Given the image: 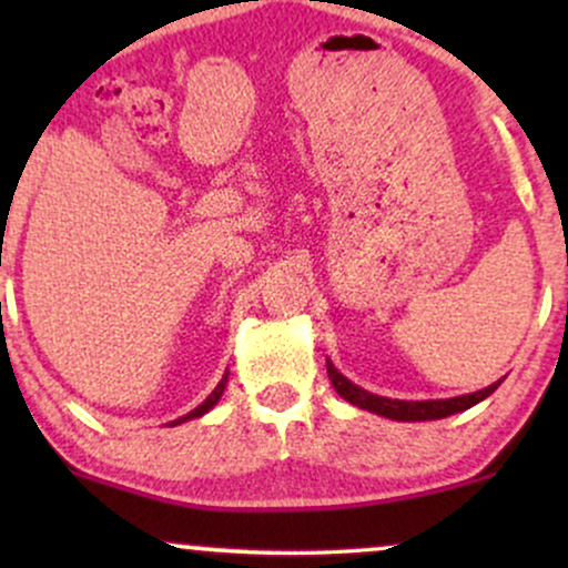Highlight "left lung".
I'll return each mask as SVG.
<instances>
[{
    "instance_id": "1",
    "label": "left lung",
    "mask_w": 568,
    "mask_h": 568,
    "mask_svg": "<svg viewBox=\"0 0 568 568\" xmlns=\"http://www.w3.org/2000/svg\"><path fill=\"white\" fill-rule=\"evenodd\" d=\"M328 379H331V384H334L336 393L342 395L347 403H352V406L366 408V410H371V414L387 416V419H395V422H429V419H443V416L459 414V410L473 408L475 403L484 400V397L491 395L494 389L501 384V379H499V382L488 384L486 389H478V393L448 397V400H393V397L374 395V393H368V389L352 384L347 376L338 374L336 366L331 361H328Z\"/></svg>"
}]
</instances>
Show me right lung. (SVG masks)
Listing matches in <instances>:
<instances>
[{"mask_svg":"<svg viewBox=\"0 0 568 568\" xmlns=\"http://www.w3.org/2000/svg\"><path fill=\"white\" fill-rule=\"evenodd\" d=\"M226 376H230V371H226V374H224V379H221V382H219V387H216V389H213V393H211V395H207V397H205V400H202L197 408H194V410H189V414H186V416H181V419H175V422H173V425H181V422H189V419H197V416H202V414H207V410H211L213 406H216V403L221 400V395H224V387H226Z\"/></svg>","mask_w":568,"mask_h":568,"instance_id":"right-lung-1","label":"right lung"}]
</instances>
